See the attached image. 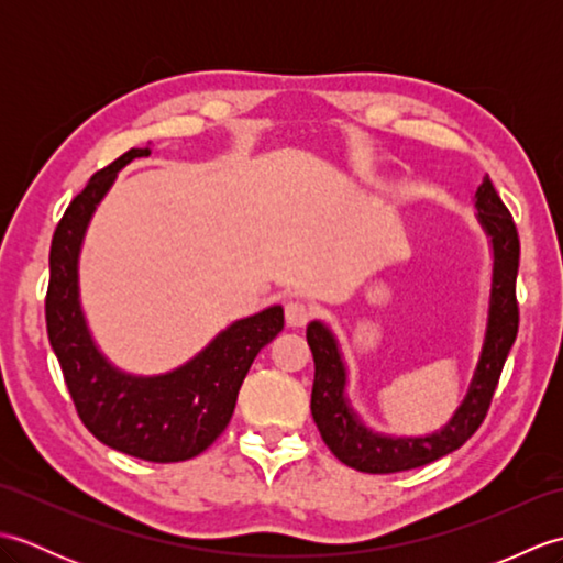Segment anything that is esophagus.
Instances as JSON below:
<instances>
[{
    "label": "esophagus",
    "instance_id": "obj_1",
    "mask_svg": "<svg viewBox=\"0 0 563 563\" xmlns=\"http://www.w3.org/2000/svg\"><path fill=\"white\" fill-rule=\"evenodd\" d=\"M309 319H312V309H309L305 302H288V305H285V321H288V327L300 329V327L307 324Z\"/></svg>",
    "mask_w": 563,
    "mask_h": 563
}]
</instances>
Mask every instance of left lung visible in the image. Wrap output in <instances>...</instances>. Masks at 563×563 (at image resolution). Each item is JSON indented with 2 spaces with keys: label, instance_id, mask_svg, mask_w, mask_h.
Returning <instances> with one entry per match:
<instances>
[{
  "label": "left lung",
  "instance_id": "left-lung-1",
  "mask_svg": "<svg viewBox=\"0 0 563 563\" xmlns=\"http://www.w3.org/2000/svg\"><path fill=\"white\" fill-rule=\"evenodd\" d=\"M476 210L479 222L492 236L494 246V280L492 302H488V327L484 349L476 363L472 385L460 409L448 426L426 438H387L367 430L345 401V367L341 361L336 339L331 331L312 321L307 327V343L314 355V385H312V416L321 440L336 457L365 474H394L416 470L435 462L462 448L470 440L492 406L498 377L504 373L506 357L518 336V297L516 280L520 266V239L512 214L496 194L492 178H484L476 188Z\"/></svg>",
  "mask_w": 563,
  "mask_h": 563
}]
</instances>
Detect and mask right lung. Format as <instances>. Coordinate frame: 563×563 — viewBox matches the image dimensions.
Wrapping results in <instances>:
<instances>
[{"instance_id":"right-lung-1","label":"right lung","mask_w":563,"mask_h":563,"mask_svg":"<svg viewBox=\"0 0 563 563\" xmlns=\"http://www.w3.org/2000/svg\"><path fill=\"white\" fill-rule=\"evenodd\" d=\"M150 150H130L97 172L69 202L51 244L45 324L65 385L89 433L147 462H184L208 450L234 413L239 387L263 345L283 331V307L239 319L194 361L159 377L115 369L93 345L79 307L77 258L91 212L115 174Z\"/></svg>"}]
</instances>
